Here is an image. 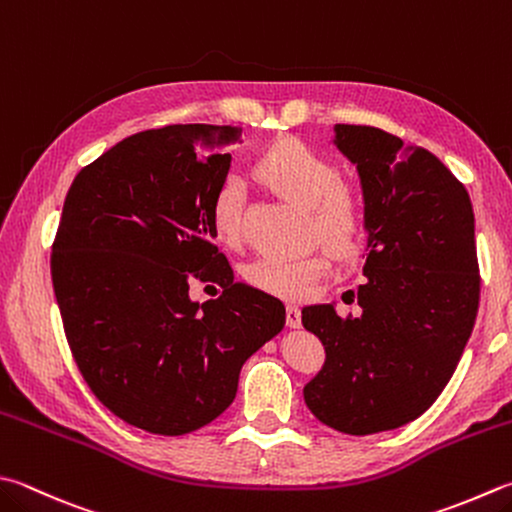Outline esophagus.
<instances>
[{
	"label": "esophagus",
	"mask_w": 512,
	"mask_h": 512,
	"mask_svg": "<svg viewBox=\"0 0 512 512\" xmlns=\"http://www.w3.org/2000/svg\"><path fill=\"white\" fill-rule=\"evenodd\" d=\"M287 325L301 327V310H298V305H287Z\"/></svg>",
	"instance_id": "34e87169"
}]
</instances>
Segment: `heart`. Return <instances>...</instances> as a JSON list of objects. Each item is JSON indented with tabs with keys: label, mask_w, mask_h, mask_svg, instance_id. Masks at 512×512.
<instances>
[{
	"label": "heart",
	"mask_w": 512,
	"mask_h": 512,
	"mask_svg": "<svg viewBox=\"0 0 512 512\" xmlns=\"http://www.w3.org/2000/svg\"><path fill=\"white\" fill-rule=\"evenodd\" d=\"M256 176L294 205L310 209L318 238L336 254H352L365 231V209L359 194L341 180L332 160L298 140H281L256 162ZM243 216V182L227 176L214 191L209 220L225 245L240 236ZM330 260L323 252L301 256H260L245 267V278L263 292L305 298L325 276Z\"/></svg>",
	"instance_id": "obj_1"
}]
</instances>
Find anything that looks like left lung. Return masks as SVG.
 Here are the masks:
<instances>
[{"mask_svg": "<svg viewBox=\"0 0 512 512\" xmlns=\"http://www.w3.org/2000/svg\"><path fill=\"white\" fill-rule=\"evenodd\" d=\"M334 144L359 171L368 258L347 292L359 316L303 307L325 347L303 397L325 426L363 437L421 417L455 374L479 307L475 214L428 149L356 124H336Z\"/></svg>", "mask_w": 512, "mask_h": 512, "instance_id": "8db88e82", "label": "left lung"}]
</instances>
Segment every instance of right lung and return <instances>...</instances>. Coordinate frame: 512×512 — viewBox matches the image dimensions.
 I'll use <instances>...</instances> for the list:
<instances>
[{"label":"right lung","mask_w":512,"mask_h":512,"mask_svg":"<svg viewBox=\"0 0 512 512\" xmlns=\"http://www.w3.org/2000/svg\"><path fill=\"white\" fill-rule=\"evenodd\" d=\"M238 127L171 124L124 138L77 173L51 276L66 341L115 417L178 437L220 417L238 374L283 330L285 305L236 283L209 207ZM191 277L224 294L191 302Z\"/></svg>","instance_id":"1"}]
</instances>
